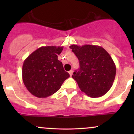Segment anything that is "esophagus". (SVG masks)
Returning <instances> with one entry per match:
<instances>
[{
    "instance_id": "obj_1",
    "label": "esophagus",
    "mask_w": 134,
    "mask_h": 134,
    "mask_svg": "<svg viewBox=\"0 0 134 134\" xmlns=\"http://www.w3.org/2000/svg\"><path fill=\"white\" fill-rule=\"evenodd\" d=\"M69 74H70V76H72V74H73V71H72V70H70V71L69 72Z\"/></svg>"
}]
</instances>
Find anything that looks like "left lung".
<instances>
[{"label":"left lung","mask_w":134,"mask_h":134,"mask_svg":"<svg viewBox=\"0 0 134 134\" xmlns=\"http://www.w3.org/2000/svg\"><path fill=\"white\" fill-rule=\"evenodd\" d=\"M70 48L79 60L80 68L72 77L80 90L91 98H98L110 90L116 75V66L110 54L98 45L72 44Z\"/></svg>","instance_id":"left-lung-1"}]
</instances>
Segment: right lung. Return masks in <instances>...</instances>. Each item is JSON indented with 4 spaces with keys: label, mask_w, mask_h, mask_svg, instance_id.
<instances>
[{
    "label": "right lung",
    "mask_w": 134,
    "mask_h": 134,
    "mask_svg": "<svg viewBox=\"0 0 134 134\" xmlns=\"http://www.w3.org/2000/svg\"><path fill=\"white\" fill-rule=\"evenodd\" d=\"M64 47H41L24 60L22 76L29 92L39 98L56 93L65 79L70 77L62 63L58 60Z\"/></svg>",
    "instance_id": "obj_1"
}]
</instances>
